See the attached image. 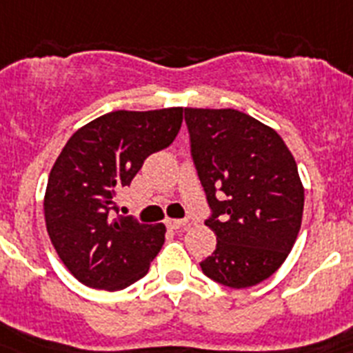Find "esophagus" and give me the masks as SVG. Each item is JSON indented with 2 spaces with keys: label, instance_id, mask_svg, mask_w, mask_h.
Wrapping results in <instances>:
<instances>
[{
  "label": "esophagus",
  "instance_id": "obj_1",
  "mask_svg": "<svg viewBox=\"0 0 353 353\" xmlns=\"http://www.w3.org/2000/svg\"><path fill=\"white\" fill-rule=\"evenodd\" d=\"M165 225L173 231H185L188 229V222H183V220H165Z\"/></svg>",
  "mask_w": 353,
  "mask_h": 353
}]
</instances>
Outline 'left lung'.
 <instances>
[{
    "label": "left lung",
    "instance_id": "8db88e82",
    "mask_svg": "<svg viewBox=\"0 0 353 353\" xmlns=\"http://www.w3.org/2000/svg\"><path fill=\"white\" fill-rule=\"evenodd\" d=\"M191 153L212 214L216 249L203 274L231 288L272 276L301 229L305 189L283 139L238 110L185 108Z\"/></svg>",
    "mask_w": 353,
    "mask_h": 353
}]
</instances>
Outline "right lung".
I'll list each match as a JSON object with an SVG mask.
<instances>
[{"mask_svg":"<svg viewBox=\"0 0 353 353\" xmlns=\"http://www.w3.org/2000/svg\"><path fill=\"white\" fill-rule=\"evenodd\" d=\"M183 108L101 115L79 128L48 176L45 222L66 269L86 287L122 290L144 278L164 245L165 225L116 216L117 191L182 126Z\"/></svg>","mask_w":353,"mask_h":353,"instance_id":"right-lung-1","label":"right lung"}]
</instances>
